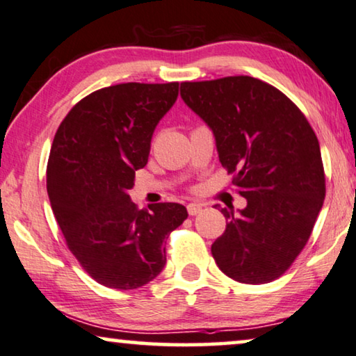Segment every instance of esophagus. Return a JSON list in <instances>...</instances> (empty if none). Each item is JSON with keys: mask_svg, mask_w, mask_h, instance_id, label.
Returning <instances> with one entry per match:
<instances>
[{"mask_svg": "<svg viewBox=\"0 0 356 356\" xmlns=\"http://www.w3.org/2000/svg\"><path fill=\"white\" fill-rule=\"evenodd\" d=\"M202 209H203L202 203H188L187 204V211L190 216H197L198 213H202Z\"/></svg>", "mask_w": 356, "mask_h": 356, "instance_id": "obj_1", "label": "esophagus"}]
</instances>
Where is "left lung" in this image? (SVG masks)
<instances>
[{"instance_id":"1","label":"left lung","mask_w":356,"mask_h":356,"mask_svg":"<svg viewBox=\"0 0 356 356\" xmlns=\"http://www.w3.org/2000/svg\"><path fill=\"white\" fill-rule=\"evenodd\" d=\"M180 97L216 138L219 161L247 198L211 245L219 269L242 284H266L292 266L326 197L321 149L292 99L248 76L182 82Z\"/></svg>"}]
</instances>
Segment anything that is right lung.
Wrapping results in <instances>:
<instances>
[{
  "mask_svg": "<svg viewBox=\"0 0 356 356\" xmlns=\"http://www.w3.org/2000/svg\"><path fill=\"white\" fill-rule=\"evenodd\" d=\"M177 95V82L111 85L80 99L54 135L51 209L80 266L104 287L132 290L156 277L166 264L164 242L188 216L179 203L138 209L129 197Z\"/></svg>",
  "mask_w": 356,
  "mask_h": 356,
  "instance_id": "obj_1",
  "label": "right lung"
}]
</instances>
